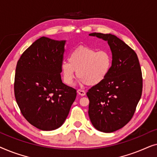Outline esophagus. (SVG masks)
Listing matches in <instances>:
<instances>
[{
    "mask_svg": "<svg viewBox=\"0 0 157 157\" xmlns=\"http://www.w3.org/2000/svg\"><path fill=\"white\" fill-rule=\"evenodd\" d=\"M77 92H78V94H79V95H81V96H83L86 95V92L83 91V90L78 89V91H77Z\"/></svg>",
    "mask_w": 157,
    "mask_h": 157,
    "instance_id": "esophagus-1",
    "label": "esophagus"
}]
</instances>
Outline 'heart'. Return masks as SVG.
Instances as JSON below:
<instances>
[{
	"mask_svg": "<svg viewBox=\"0 0 157 157\" xmlns=\"http://www.w3.org/2000/svg\"><path fill=\"white\" fill-rule=\"evenodd\" d=\"M69 61H63L61 71L66 84L74 83L76 71L83 83L95 86L107 78L112 67V55L106 50H99L87 46H79L69 55Z\"/></svg>",
	"mask_w": 157,
	"mask_h": 157,
	"instance_id": "heart-1",
	"label": "heart"
}]
</instances>
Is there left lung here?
<instances>
[{"instance_id":"8db88e82","label":"left lung","mask_w":157,"mask_h":157,"mask_svg":"<svg viewBox=\"0 0 157 157\" xmlns=\"http://www.w3.org/2000/svg\"><path fill=\"white\" fill-rule=\"evenodd\" d=\"M108 41L112 53V67L107 78L86 93L89 116L96 129L105 133L119 130L134 114L142 94L143 79L136 53L112 34L92 33Z\"/></svg>"}]
</instances>
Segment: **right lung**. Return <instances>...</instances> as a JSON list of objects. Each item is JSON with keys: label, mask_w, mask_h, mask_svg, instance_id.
<instances>
[{"label": "right lung", "mask_w": 157, "mask_h": 157, "mask_svg": "<svg viewBox=\"0 0 157 157\" xmlns=\"http://www.w3.org/2000/svg\"><path fill=\"white\" fill-rule=\"evenodd\" d=\"M65 42L43 36L23 53L16 65L17 104L25 119L43 131L60 127L76 97V90L61 80Z\"/></svg>", "instance_id": "1"}]
</instances>
